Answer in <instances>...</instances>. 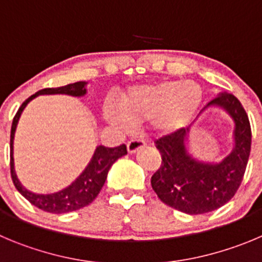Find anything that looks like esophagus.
Returning a JSON list of instances; mask_svg holds the SVG:
<instances>
[{
  "label": "esophagus",
  "instance_id": "34e87169",
  "mask_svg": "<svg viewBox=\"0 0 262 262\" xmlns=\"http://www.w3.org/2000/svg\"><path fill=\"white\" fill-rule=\"evenodd\" d=\"M142 147H145V142L139 141V139H132V141L128 142V145H126L129 154H136L137 151H139Z\"/></svg>",
  "mask_w": 262,
  "mask_h": 262
}]
</instances>
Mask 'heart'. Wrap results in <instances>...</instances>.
<instances>
[{"mask_svg": "<svg viewBox=\"0 0 262 262\" xmlns=\"http://www.w3.org/2000/svg\"><path fill=\"white\" fill-rule=\"evenodd\" d=\"M203 102L200 86L191 81H165L132 86L119 99V108L104 107L110 123L128 129L151 123L158 136H170L189 125Z\"/></svg>", "mask_w": 262, "mask_h": 262, "instance_id": "heart-1", "label": "heart"}]
</instances>
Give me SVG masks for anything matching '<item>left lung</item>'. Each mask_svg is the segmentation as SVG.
<instances>
[{
    "label": "left lung",
    "instance_id": "left-lung-1",
    "mask_svg": "<svg viewBox=\"0 0 262 262\" xmlns=\"http://www.w3.org/2000/svg\"><path fill=\"white\" fill-rule=\"evenodd\" d=\"M208 108L227 112L234 123L233 148L219 162L195 158L189 151L192 126ZM251 125L241 102L221 92L200 111L187 128L156 141L161 165L151 177V186L159 199L187 214H203L221 208L235 195L243 180L251 152Z\"/></svg>",
    "mask_w": 262,
    "mask_h": 262
}]
</instances>
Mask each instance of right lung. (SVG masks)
Here are the masks:
<instances>
[{"instance_id":"1","label":"right lung","mask_w":262,"mask_h":262,"mask_svg":"<svg viewBox=\"0 0 262 262\" xmlns=\"http://www.w3.org/2000/svg\"><path fill=\"white\" fill-rule=\"evenodd\" d=\"M86 81H77L73 84H68L60 88H46V89L38 90L33 95L26 99L20 108L18 110L14 116L13 125H11V134H10V170H11V178L15 185L16 190L28 200L29 203L50 213H68V212L77 211L89 205L95 198L98 196L99 191L106 182L107 173L112 167L115 161L121 156L126 155V146L120 145L117 147L110 148L106 146H97L92 159L85 167V169L80 173V176L68 185L64 189L51 194H37V192L29 191L28 189L21 185L15 172V164H14V137H15L16 126H18L19 119L23 114L27 104L35 99L38 95L45 94H67L72 97H84L88 93Z\"/></svg>"}]
</instances>
